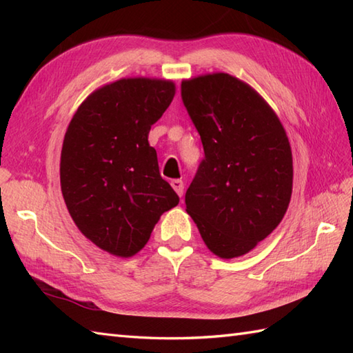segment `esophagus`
<instances>
[{"mask_svg":"<svg viewBox=\"0 0 353 353\" xmlns=\"http://www.w3.org/2000/svg\"><path fill=\"white\" fill-rule=\"evenodd\" d=\"M171 183V186H172V190H174L179 196H183V188H185V185H183V182L182 181H179V179H172V181L170 182Z\"/></svg>","mask_w":353,"mask_h":353,"instance_id":"esophagus-1","label":"esophagus"}]
</instances>
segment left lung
Instances as JSON below:
<instances>
[{
	"instance_id": "1",
	"label": "left lung",
	"mask_w": 353,
	"mask_h": 353,
	"mask_svg": "<svg viewBox=\"0 0 353 353\" xmlns=\"http://www.w3.org/2000/svg\"><path fill=\"white\" fill-rule=\"evenodd\" d=\"M205 159L185 194L208 249L230 259L277 228L292 191V154L274 110L244 81L214 72L182 81Z\"/></svg>"
}]
</instances>
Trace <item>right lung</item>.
<instances>
[{"label":"right lung","mask_w":353,"mask_h":353,"mask_svg":"<svg viewBox=\"0 0 353 353\" xmlns=\"http://www.w3.org/2000/svg\"><path fill=\"white\" fill-rule=\"evenodd\" d=\"M176 94L171 80L121 79L97 89L66 129L61 188L79 230L101 250L130 258L179 196L163 181L148 132Z\"/></svg>","instance_id":"obj_1"}]
</instances>
